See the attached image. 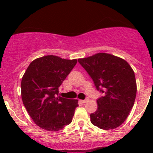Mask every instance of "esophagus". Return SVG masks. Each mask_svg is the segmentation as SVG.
<instances>
[{
    "label": "esophagus",
    "instance_id": "obj_1",
    "mask_svg": "<svg viewBox=\"0 0 153 153\" xmlns=\"http://www.w3.org/2000/svg\"><path fill=\"white\" fill-rule=\"evenodd\" d=\"M89 101V98H86V99L83 100V101H82V102H83V103H84H84L87 102V101Z\"/></svg>",
    "mask_w": 153,
    "mask_h": 153
}]
</instances>
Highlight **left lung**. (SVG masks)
Segmentation results:
<instances>
[{
  "instance_id": "obj_1",
  "label": "left lung",
  "mask_w": 153,
  "mask_h": 153,
  "mask_svg": "<svg viewBox=\"0 0 153 153\" xmlns=\"http://www.w3.org/2000/svg\"><path fill=\"white\" fill-rule=\"evenodd\" d=\"M103 94L98 109L90 114L91 123L102 129H112L124 122L134 105L137 86L135 73L124 59L106 53L78 59Z\"/></svg>"
}]
</instances>
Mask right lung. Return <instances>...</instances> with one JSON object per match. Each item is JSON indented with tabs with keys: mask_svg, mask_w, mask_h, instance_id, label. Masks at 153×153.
Masks as SVG:
<instances>
[{
	"mask_svg": "<svg viewBox=\"0 0 153 153\" xmlns=\"http://www.w3.org/2000/svg\"><path fill=\"white\" fill-rule=\"evenodd\" d=\"M77 60L47 55L34 60L21 81V97L34 122L47 131H58L72 122L78 100L58 96L59 86Z\"/></svg>",
	"mask_w": 153,
	"mask_h": 153,
	"instance_id": "right-lung-1",
	"label": "right lung"
}]
</instances>
